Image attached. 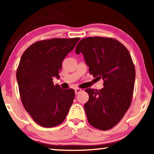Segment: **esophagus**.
Instances as JSON below:
<instances>
[{
    "mask_svg": "<svg viewBox=\"0 0 154 154\" xmlns=\"http://www.w3.org/2000/svg\"><path fill=\"white\" fill-rule=\"evenodd\" d=\"M81 91H82L81 89H80V88H75V94H79V92H81Z\"/></svg>",
    "mask_w": 154,
    "mask_h": 154,
    "instance_id": "obj_1",
    "label": "esophagus"
}]
</instances>
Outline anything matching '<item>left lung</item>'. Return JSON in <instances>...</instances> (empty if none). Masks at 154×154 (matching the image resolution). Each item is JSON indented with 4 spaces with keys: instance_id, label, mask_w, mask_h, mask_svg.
Returning <instances> with one entry per match:
<instances>
[{
    "instance_id": "obj_1",
    "label": "left lung",
    "mask_w": 154,
    "mask_h": 154,
    "mask_svg": "<svg viewBox=\"0 0 154 154\" xmlns=\"http://www.w3.org/2000/svg\"><path fill=\"white\" fill-rule=\"evenodd\" d=\"M80 53L90 74L103 81L101 90H85L89 100L84 108L88 122L100 130H109L131 106L135 79L132 58L121 42L100 37L81 39L75 48V53Z\"/></svg>"
}]
</instances>
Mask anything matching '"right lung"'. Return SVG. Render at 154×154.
Here are the masks:
<instances>
[{
  "mask_svg": "<svg viewBox=\"0 0 154 154\" xmlns=\"http://www.w3.org/2000/svg\"><path fill=\"white\" fill-rule=\"evenodd\" d=\"M80 38L51 39L32 44L22 55L17 71L20 97L26 110L39 125L51 128L65 119L75 92L53 84L62 62Z\"/></svg>",
  "mask_w": 154,
  "mask_h": 154,
  "instance_id": "1",
  "label": "right lung"
}]
</instances>
